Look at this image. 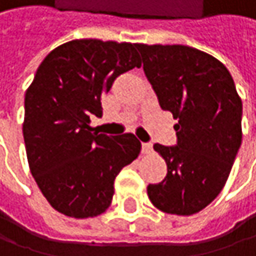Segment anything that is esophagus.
Here are the masks:
<instances>
[{
	"mask_svg": "<svg viewBox=\"0 0 256 256\" xmlns=\"http://www.w3.org/2000/svg\"><path fill=\"white\" fill-rule=\"evenodd\" d=\"M142 152H144V154H151L152 152L151 144H142Z\"/></svg>",
	"mask_w": 256,
	"mask_h": 256,
	"instance_id": "esophagus-1",
	"label": "esophagus"
}]
</instances>
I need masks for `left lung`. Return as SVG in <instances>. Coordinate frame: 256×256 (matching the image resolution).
Segmentation results:
<instances>
[{
  "mask_svg": "<svg viewBox=\"0 0 256 256\" xmlns=\"http://www.w3.org/2000/svg\"><path fill=\"white\" fill-rule=\"evenodd\" d=\"M162 110L178 120L176 146L154 145L167 164L148 186L160 211L192 216L218 196L242 144V100L232 74L212 56L186 45L136 44Z\"/></svg>",
  "mask_w": 256,
  "mask_h": 256,
  "instance_id": "1",
  "label": "left lung"
}]
</instances>
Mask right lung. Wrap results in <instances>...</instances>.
<instances>
[{
	"label": "right lung",
	"mask_w": 256,
	"mask_h": 256,
	"mask_svg": "<svg viewBox=\"0 0 256 256\" xmlns=\"http://www.w3.org/2000/svg\"><path fill=\"white\" fill-rule=\"evenodd\" d=\"M142 62L136 45L76 39L52 50L38 67L24 96L23 138L29 168L58 212L89 218L105 212L120 170L138 158L134 134L94 132L101 98L114 80Z\"/></svg>",
	"instance_id": "obj_1"
}]
</instances>
